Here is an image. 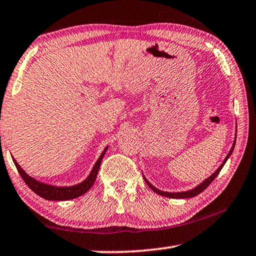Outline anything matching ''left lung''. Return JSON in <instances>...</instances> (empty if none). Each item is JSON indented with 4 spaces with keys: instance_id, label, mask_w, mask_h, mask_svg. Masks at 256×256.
<instances>
[{
    "instance_id": "1",
    "label": "left lung",
    "mask_w": 256,
    "mask_h": 256,
    "mask_svg": "<svg viewBox=\"0 0 256 256\" xmlns=\"http://www.w3.org/2000/svg\"><path fill=\"white\" fill-rule=\"evenodd\" d=\"M234 144H236V138H234V144H232V147H231L229 154L226 156L224 160H223L222 164H221L220 166H218V168L216 170V171L214 172L210 178H208V179L202 181L200 184H198V186H196V188H194V189H192V190H188V192H162V190L155 188V186H154L152 184H150V182H149L147 179H146L144 176V181H146V184H147L149 186V188L152 189V192H155L156 194H160V196H165V197H168V198H179V200H184V198H192V197H194V196H197V194H200L202 192H204V190L210 186V182H212V181H213L214 179H216V178L218 176V173H220V171L222 170L223 165L226 164V162L228 160V158L230 157L231 154H232L234 148Z\"/></svg>"
}]
</instances>
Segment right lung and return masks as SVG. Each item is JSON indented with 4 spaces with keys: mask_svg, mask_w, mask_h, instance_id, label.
Returning <instances> with one entry per match:
<instances>
[{
    "mask_svg": "<svg viewBox=\"0 0 256 256\" xmlns=\"http://www.w3.org/2000/svg\"><path fill=\"white\" fill-rule=\"evenodd\" d=\"M107 149L108 147L104 148L102 154H101L99 160H96V163L94 164V166H93L92 171L90 174H88L86 179L78 184L70 186H56L43 184V182H40L38 180H35L34 178L28 176V174L24 171L22 168H20V165L16 162V160H14V163L18 170L20 176L22 178V180L25 181V184L30 186V188L33 190L36 194H38V196L48 200H74V198L82 196V194H84L85 192L91 189V186H93V184H94L96 174H98V171L100 168L101 160H102Z\"/></svg>",
    "mask_w": 256,
    "mask_h": 256,
    "instance_id": "obj_1",
    "label": "right lung"
}]
</instances>
